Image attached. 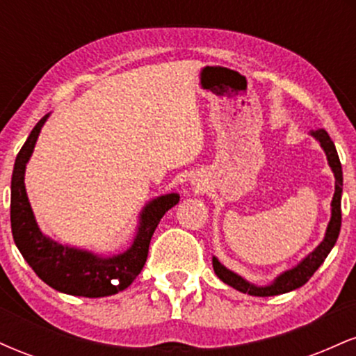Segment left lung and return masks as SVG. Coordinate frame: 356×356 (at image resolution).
<instances>
[{"label":"left lung","mask_w":356,"mask_h":356,"mask_svg":"<svg viewBox=\"0 0 356 356\" xmlns=\"http://www.w3.org/2000/svg\"><path fill=\"white\" fill-rule=\"evenodd\" d=\"M314 140L320 144L323 152L326 155V161H328L330 169L334 175V194L332 199V218H330L328 226H326L325 238L316 248L309 252L308 256H305L296 266L286 269V271L277 275L275 280L269 284L259 286L254 283H249L248 280H244L243 276H239L238 273L231 271L224 266L222 263L216 256H212V268L214 273L218 275L220 281H224L226 284L232 286L234 289H238L241 293H246L251 296H277L284 295V293L293 291V289L301 288L305 283H308V280L314 275L318 268L321 266L323 261L326 259V256L330 254L334 243H337L338 234H340L341 227V192H343V170L340 164V157H338L337 147H334L333 140L330 138L326 130H312L309 132Z\"/></svg>","instance_id":"8db88e82"}]
</instances>
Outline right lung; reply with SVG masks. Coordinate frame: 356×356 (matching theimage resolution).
Instances as JSON below:
<instances>
[{"label":"right lung","instance_id":"right-lung-1","mask_svg":"<svg viewBox=\"0 0 356 356\" xmlns=\"http://www.w3.org/2000/svg\"><path fill=\"white\" fill-rule=\"evenodd\" d=\"M48 117L50 113L35 125L16 155L11 177V232L15 244L40 280L56 291L85 298L117 295L129 288L142 271L155 227L165 212L179 202L181 195L170 192L147 202L138 214L132 244L117 254H97L88 249L61 244L43 234L28 201L24 172Z\"/></svg>","mask_w":356,"mask_h":356}]
</instances>
